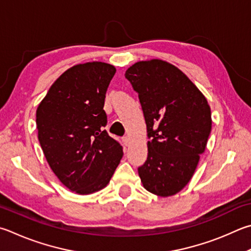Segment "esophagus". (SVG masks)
Masks as SVG:
<instances>
[{"label":"esophagus","mask_w":251,"mask_h":251,"mask_svg":"<svg viewBox=\"0 0 251 251\" xmlns=\"http://www.w3.org/2000/svg\"><path fill=\"white\" fill-rule=\"evenodd\" d=\"M123 143H124L125 146H128L129 145V138L126 136V137L123 138Z\"/></svg>","instance_id":"obj_1"}]
</instances>
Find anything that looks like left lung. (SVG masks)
Returning a JSON list of instances; mask_svg holds the SVG:
<instances>
[{"label":"left lung","mask_w":251,"mask_h":251,"mask_svg":"<svg viewBox=\"0 0 251 251\" xmlns=\"http://www.w3.org/2000/svg\"><path fill=\"white\" fill-rule=\"evenodd\" d=\"M125 78L138 93L150 139L140 180L149 192L171 197L189 183L206 148L211 107L183 72L160 59L136 62Z\"/></svg>","instance_id":"8db88e82"}]
</instances>
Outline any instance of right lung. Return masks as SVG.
Returning <instances> with one entry per match:
<instances>
[{
    "mask_svg": "<svg viewBox=\"0 0 251 251\" xmlns=\"http://www.w3.org/2000/svg\"><path fill=\"white\" fill-rule=\"evenodd\" d=\"M115 72V67L100 61L74 66L53 82L36 111L48 165L78 194L105 188L123 157L121 144L104 129V101Z\"/></svg>",
    "mask_w": 251,
    "mask_h": 251,
    "instance_id": "add662e5",
    "label": "right lung"
}]
</instances>
